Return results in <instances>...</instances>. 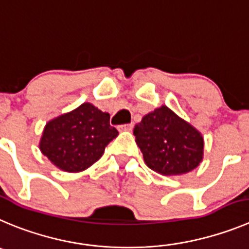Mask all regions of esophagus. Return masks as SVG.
<instances>
[{"instance_id":"34e87169","label":"esophagus","mask_w":249,"mask_h":249,"mask_svg":"<svg viewBox=\"0 0 249 249\" xmlns=\"http://www.w3.org/2000/svg\"><path fill=\"white\" fill-rule=\"evenodd\" d=\"M132 127H134V125L132 124H124V125H120L119 130H122V131H130V130H132Z\"/></svg>"}]
</instances>
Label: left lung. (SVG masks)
I'll return each mask as SVG.
<instances>
[{
  "instance_id": "obj_1",
  "label": "left lung",
  "mask_w": 249,
  "mask_h": 249,
  "mask_svg": "<svg viewBox=\"0 0 249 249\" xmlns=\"http://www.w3.org/2000/svg\"><path fill=\"white\" fill-rule=\"evenodd\" d=\"M134 135L147 167L163 176L188 173L203 160L200 132L166 106L146 114Z\"/></svg>"
}]
</instances>
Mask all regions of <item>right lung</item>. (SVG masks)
Returning a JSON list of instances; mask_svg holds the SVG:
<instances>
[{"label":"right lung","mask_w":249,"mask_h":249,"mask_svg":"<svg viewBox=\"0 0 249 249\" xmlns=\"http://www.w3.org/2000/svg\"><path fill=\"white\" fill-rule=\"evenodd\" d=\"M110 115L90 103L62 114L45 125L41 153L65 172H81L103 156L106 146L118 136Z\"/></svg>","instance_id":"right-lung-1"}]
</instances>
